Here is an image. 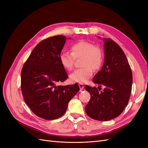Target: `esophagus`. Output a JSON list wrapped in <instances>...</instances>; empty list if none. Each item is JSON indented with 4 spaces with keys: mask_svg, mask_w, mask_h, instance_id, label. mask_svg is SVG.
Returning a JSON list of instances; mask_svg holds the SVG:
<instances>
[{
    "mask_svg": "<svg viewBox=\"0 0 148 148\" xmlns=\"http://www.w3.org/2000/svg\"><path fill=\"white\" fill-rule=\"evenodd\" d=\"M78 86H79V87L80 88V91H82L83 89H84V84L83 83H79L78 84Z\"/></svg>",
    "mask_w": 148,
    "mask_h": 148,
    "instance_id": "34e87169",
    "label": "esophagus"
}]
</instances>
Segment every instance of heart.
Instances as JSON below:
<instances>
[{
  "instance_id": "heart-1",
  "label": "heart",
  "mask_w": 148,
  "mask_h": 148,
  "mask_svg": "<svg viewBox=\"0 0 148 148\" xmlns=\"http://www.w3.org/2000/svg\"><path fill=\"white\" fill-rule=\"evenodd\" d=\"M70 51H62L59 54V60L62 66L66 70H72L75 59H82V66L70 76L73 82L84 83L91 77L93 70H98L101 66L104 54L101 49L95 44L87 41H79L71 44Z\"/></svg>"
}]
</instances>
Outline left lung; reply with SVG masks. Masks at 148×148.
Segmentation results:
<instances>
[{"mask_svg": "<svg viewBox=\"0 0 148 148\" xmlns=\"http://www.w3.org/2000/svg\"><path fill=\"white\" fill-rule=\"evenodd\" d=\"M105 62L92 79L99 85L85 86L91 99L85 107L86 114L95 120L108 121L117 117L128 104L132 87V71L122 49L110 38L104 39ZM105 88L103 91L101 87Z\"/></svg>", "mask_w": 148, "mask_h": 148, "instance_id": "1", "label": "left lung"}]
</instances>
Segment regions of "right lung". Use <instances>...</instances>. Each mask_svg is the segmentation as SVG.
Returning <instances> with one entry per match:
<instances>
[{
    "label": "right lung",
    "instance_id": "obj_1",
    "mask_svg": "<svg viewBox=\"0 0 148 148\" xmlns=\"http://www.w3.org/2000/svg\"><path fill=\"white\" fill-rule=\"evenodd\" d=\"M65 39L64 36L57 35L42 40L31 52L21 72L25 103L35 115L47 120L62 117L79 91L78 83L57 84L69 77L59 60Z\"/></svg>",
    "mask_w": 148,
    "mask_h": 148
}]
</instances>
